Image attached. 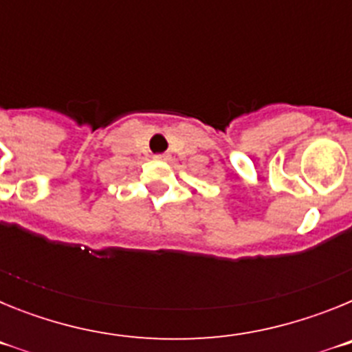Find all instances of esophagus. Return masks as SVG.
I'll list each match as a JSON object with an SVG mask.
<instances>
[{"label": "esophagus", "mask_w": 352, "mask_h": 352, "mask_svg": "<svg viewBox=\"0 0 352 352\" xmlns=\"http://www.w3.org/2000/svg\"><path fill=\"white\" fill-rule=\"evenodd\" d=\"M155 158H157V160H169L170 155L169 153H162V155H157Z\"/></svg>", "instance_id": "34e87169"}]
</instances>
